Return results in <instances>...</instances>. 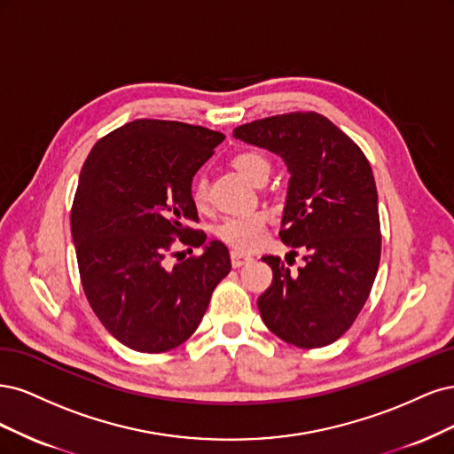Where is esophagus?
I'll use <instances>...</instances> for the list:
<instances>
[{"label":"esophagus","instance_id":"34e87169","mask_svg":"<svg viewBox=\"0 0 454 454\" xmlns=\"http://www.w3.org/2000/svg\"><path fill=\"white\" fill-rule=\"evenodd\" d=\"M231 266L233 268H241L245 264H248V262L253 260L251 254H245V253H239V251H231Z\"/></svg>","mask_w":454,"mask_h":454}]
</instances>
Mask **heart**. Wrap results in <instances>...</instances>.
<instances>
[{"label": "heart", "mask_w": 454, "mask_h": 454, "mask_svg": "<svg viewBox=\"0 0 454 454\" xmlns=\"http://www.w3.org/2000/svg\"><path fill=\"white\" fill-rule=\"evenodd\" d=\"M233 166L243 175L247 181L260 183L270 177L271 162L268 156L256 151H245L233 158ZM192 198L198 206H203L207 198V186L203 179H196L192 184ZM268 216L262 211H251L243 215L226 216L215 228L216 238L226 245L238 248V251H253L264 239Z\"/></svg>", "instance_id": "obj_1"}]
</instances>
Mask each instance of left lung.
Wrapping results in <instances>:
<instances>
[{"instance_id": "1", "label": "left lung", "mask_w": 454, "mask_h": 454, "mask_svg": "<svg viewBox=\"0 0 454 454\" xmlns=\"http://www.w3.org/2000/svg\"><path fill=\"white\" fill-rule=\"evenodd\" d=\"M233 137L281 156L290 181L281 241L305 264L290 273L279 256L262 260L273 270L258 298L264 325L301 348L333 343L353 326L370 296L379 258L377 188L358 145L318 113H286L248 122Z\"/></svg>"}]
</instances>
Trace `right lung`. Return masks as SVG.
I'll list each match as a JSON object with an SVG mask.
<instances>
[{"label": "right lung", "mask_w": 454, "mask_h": 454, "mask_svg": "<svg viewBox=\"0 0 454 454\" xmlns=\"http://www.w3.org/2000/svg\"><path fill=\"white\" fill-rule=\"evenodd\" d=\"M223 141L203 126L139 119L101 137L81 169L71 236L84 294L107 332L139 353L184 343L231 270L223 241L186 226L198 223L192 177ZM175 237L204 253L173 265Z\"/></svg>", "instance_id": "add662e5"}]
</instances>
